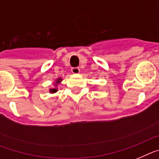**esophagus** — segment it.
Instances as JSON below:
<instances>
[{
    "label": "esophagus",
    "instance_id": "obj_1",
    "mask_svg": "<svg viewBox=\"0 0 159 159\" xmlns=\"http://www.w3.org/2000/svg\"><path fill=\"white\" fill-rule=\"evenodd\" d=\"M71 71L73 74H78L80 73V69L78 68V67H73V68L71 69Z\"/></svg>",
    "mask_w": 159,
    "mask_h": 159
}]
</instances>
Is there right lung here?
Returning <instances> with one entry per match:
<instances>
[{
  "label": "right lung",
  "mask_w": 159,
  "mask_h": 159,
  "mask_svg": "<svg viewBox=\"0 0 159 159\" xmlns=\"http://www.w3.org/2000/svg\"><path fill=\"white\" fill-rule=\"evenodd\" d=\"M60 81H61V79H57V83H58V82ZM50 92H51V93H55V92H57V89H50Z\"/></svg>",
  "instance_id": "right-lung-1"
}]
</instances>
